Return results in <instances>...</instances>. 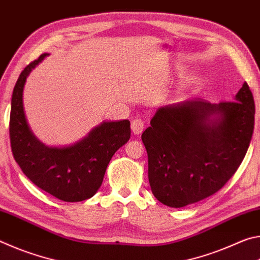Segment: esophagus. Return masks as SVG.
<instances>
[{"label":"esophagus","instance_id":"obj_1","mask_svg":"<svg viewBox=\"0 0 260 260\" xmlns=\"http://www.w3.org/2000/svg\"><path fill=\"white\" fill-rule=\"evenodd\" d=\"M131 128L132 132H133L134 134L139 135L143 132L144 128V122L142 119H140V118H136L133 121H132V125H131Z\"/></svg>","mask_w":260,"mask_h":260}]
</instances>
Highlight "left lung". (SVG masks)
Listing matches in <instances>:
<instances>
[{
	"mask_svg": "<svg viewBox=\"0 0 260 260\" xmlns=\"http://www.w3.org/2000/svg\"><path fill=\"white\" fill-rule=\"evenodd\" d=\"M213 114L220 117L210 122ZM142 138L148 177L160 203L182 208L220 190L239 169L254 126V101L243 83L235 101H186L160 108Z\"/></svg>",
	"mask_w": 260,
	"mask_h": 260,
	"instance_id": "obj_1",
	"label": "left lung"
}]
</instances>
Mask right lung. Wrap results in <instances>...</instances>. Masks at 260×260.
Listing matches in <instances>:
<instances>
[{"instance_id": "1", "label": "right lung", "mask_w": 260, "mask_h": 260, "mask_svg": "<svg viewBox=\"0 0 260 260\" xmlns=\"http://www.w3.org/2000/svg\"><path fill=\"white\" fill-rule=\"evenodd\" d=\"M47 54L21 71L11 99L9 133L12 155L35 186L64 202L93 197L102 184L105 170L118 149L131 138L129 120L104 121L73 146L49 148L32 134L23 107L26 78Z\"/></svg>"}]
</instances>
